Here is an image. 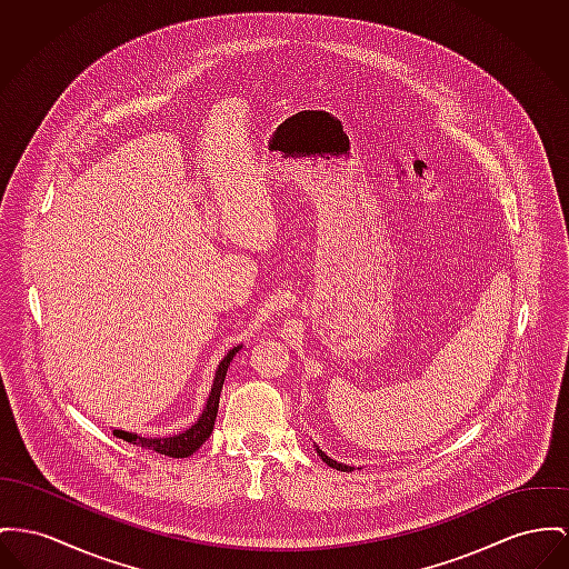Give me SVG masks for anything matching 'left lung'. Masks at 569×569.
Wrapping results in <instances>:
<instances>
[{
    "mask_svg": "<svg viewBox=\"0 0 569 569\" xmlns=\"http://www.w3.org/2000/svg\"><path fill=\"white\" fill-rule=\"evenodd\" d=\"M317 453L321 455V459L328 463V466H332V468H337V470H341V472H351L353 468L351 466H345V463H339V461H335V459H330L328 455L323 453L321 449H317Z\"/></svg>",
    "mask_w": 569,
    "mask_h": 569,
    "instance_id": "8db88e82",
    "label": "left lung"
}]
</instances>
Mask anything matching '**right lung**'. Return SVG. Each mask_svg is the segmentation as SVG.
I'll return each instance as SVG.
<instances>
[{"instance_id": "add662e5", "label": "right lung", "mask_w": 569, "mask_h": 569, "mask_svg": "<svg viewBox=\"0 0 569 569\" xmlns=\"http://www.w3.org/2000/svg\"><path fill=\"white\" fill-rule=\"evenodd\" d=\"M241 349V345L232 347L227 353V358L220 362L218 371H216V379H213V386H211V392H209V399H207V406H204V412L200 415V418L191 425L188 431L183 433H177L172 438H142L138 433H129V431H122V429H114L116 438H122L124 442L129 445H136V447H142V449H149L159 455H168V457H190L196 453L204 440L211 436L213 431V425H216V417H218V406H220V392H222V383L227 378L228 365L232 360V356Z\"/></svg>"}]
</instances>
